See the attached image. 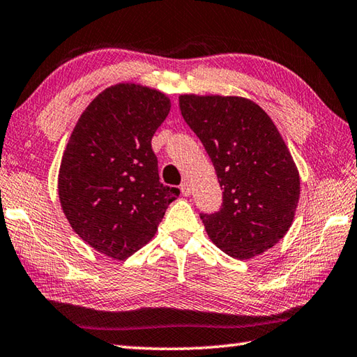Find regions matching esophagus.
Masks as SVG:
<instances>
[{"label": "esophagus", "instance_id": "1", "mask_svg": "<svg viewBox=\"0 0 357 357\" xmlns=\"http://www.w3.org/2000/svg\"><path fill=\"white\" fill-rule=\"evenodd\" d=\"M181 193H183L184 197H188V195L192 193L190 184H188V183H183V184H181Z\"/></svg>", "mask_w": 357, "mask_h": 357}]
</instances>
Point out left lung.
<instances>
[{
	"mask_svg": "<svg viewBox=\"0 0 357 357\" xmlns=\"http://www.w3.org/2000/svg\"><path fill=\"white\" fill-rule=\"evenodd\" d=\"M179 109L199 137L222 188L218 212L201 213L222 252L248 260L288 232L300 197L297 167L274 122L243 97H179Z\"/></svg>",
	"mask_w": 357,
	"mask_h": 357,
	"instance_id": "1",
	"label": "left lung"
}]
</instances>
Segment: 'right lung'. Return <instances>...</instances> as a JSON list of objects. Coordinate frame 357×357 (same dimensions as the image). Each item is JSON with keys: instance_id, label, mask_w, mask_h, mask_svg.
<instances>
[{"instance_id": "obj_1", "label": "right lung", "mask_w": 357, "mask_h": 357, "mask_svg": "<svg viewBox=\"0 0 357 357\" xmlns=\"http://www.w3.org/2000/svg\"><path fill=\"white\" fill-rule=\"evenodd\" d=\"M170 111L156 89L119 83L83 111L59 172L61 208L74 232L116 260L155 236L179 188L159 181L151 137Z\"/></svg>"}]
</instances>
